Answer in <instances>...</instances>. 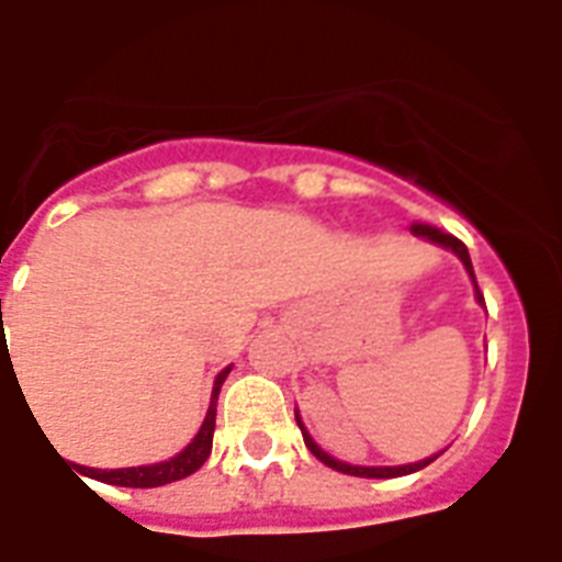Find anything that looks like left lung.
I'll use <instances>...</instances> for the list:
<instances>
[{
	"label": "left lung",
	"instance_id": "1",
	"mask_svg": "<svg viewBox=\"0 0 562 562\" xmlns=\"http://www.w3.org/2000/svg\"><path fill=\"white\" fill-rule=\"evenodd\" d=\"M412 231H414V234H417V237L428 239V243H434V245H442V248H449V251H454L457 257H460V262H463L465 271H469L471 282H474V294H477V303L485 305L483 303V294H480V289H477V277H474V268H471L469 248H465V245L460 243V239H457V237H451V234H446V231H440V228H431V225L414 223ZM296 426H300V431H303V440H305V446H308V451L314 457H317L319 463H325V465H328V469H334V471H342V474H351V477H374V480L403 477V474H414V471L426 469L428 463H434V460L440 457V454H434V457H426V460H419V463H408V465H351V463H342V460H334L331 454H325V451L319 449L317 442L311 440V434L305 431L300 414H296Z\"/></svg>",
	"mask_w": 562,
	"mask_h": 562
}]
</instances>
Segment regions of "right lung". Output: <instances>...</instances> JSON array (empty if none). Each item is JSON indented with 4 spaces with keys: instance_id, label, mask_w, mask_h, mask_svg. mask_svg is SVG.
<instances>
[{
    "instance_id": "add662e5",
    "label": "right lung",
    "mask_w": 562,
    "mask_h": 562,
    "mask_svg": "<svg viewBox=\"0 0 562 562\" xmlns=\"http://www.w3.org/2000/svg\"><path fill=\"white\" fill-rule=\"evenodd\" d=\"M2 305V303H0ZM231 374V366L216 374L214 391H211V405L209 414L202 419L200 431L188 442L186 449L179 451L177 457L165 460V463L154 465H134V469H85V465H77L85 477H93L99 483H111V485H125V488H157V485L173 483V480H182L188 474L200 469L211 454V442H214V426H216V400H220V389H223L225 376Z\"/></svg>"
}]
</instances>
